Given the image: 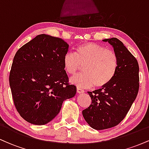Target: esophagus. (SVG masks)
Instances as JSON below:
<instances>
[{"mask_svg":"<svg viewBox=\"0 0 149 149\" xmlns=\"http://www.w3.org/2000/svg\"><path fill=\"white\" fill-rule=\"evenodd\" d=\"M77 92H78V93H79V94H82V93H84L85 92V91H84V90H83V89H82V88H77Z\"/></svg>","mask_w":149,"mask_h":149,"instance_id":"obj_1","label":"esophagus"}]
</instances>
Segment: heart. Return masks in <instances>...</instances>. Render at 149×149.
I'll use <instances>...</instances> for the list:
<instances>
[{"mask_svg":"<svg viewBox=\"0 0 149 149\" xmlns=\"http://www.w3.org/2000/svg\"><path fill=\"white\" fill-rule=\"evenodd\" d=\"M64 69L74 75L83 66V73L70 78V82L83 88H102L113 79L118 67V59L113 51L94 42L78 45L75 52H68L63 59Z\"/></svg>","mask_w":149,"mask_h":149,"instance_id":"heart-1","label":"heart"}]
</instances>
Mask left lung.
<instances>
[{
    "label": "left lung",
    "instance_id": "8db88e82",
    "mask_svg": "<svg viewBox=\"0 0 149 149\" xmlns=\"http://www.w3.org/2000/svg\"><path fill=\"white\" fill-rule=\"evenodd\" d=\"M113 47L118 59L116 76L109 84L93 92H88L92 104L83 111L89 125L97 130L116 126L129 111L137 96L139 87L137 60L116 38L104 39Z\"/></svg>",
    "mask_w": 149,
    "mask_h": 149
}]
</instances>
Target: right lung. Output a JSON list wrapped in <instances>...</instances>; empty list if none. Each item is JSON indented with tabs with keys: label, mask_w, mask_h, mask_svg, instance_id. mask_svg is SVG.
I'll list each match as a JSON object with an SVG mask.
<instances>
[{
	"label": "right lung",
	"mask_w": 149,
	"mask_h": 149,
	"mask_svg": "<svg viewBox=\"0 0 149 149\" xmlns=\"http://www.w3.org/2000/svg\"><path fill=\"white\" fill-rule=\"evenodd\" d=\"M69 45L62 39L38 35L15 54L9 81L17 110L25 120L42 125L61 110L63 102L76 94L69 84L63 59Z\"/></svg>",
	"instance_id": "right-lung-1"
}]
</instances>
